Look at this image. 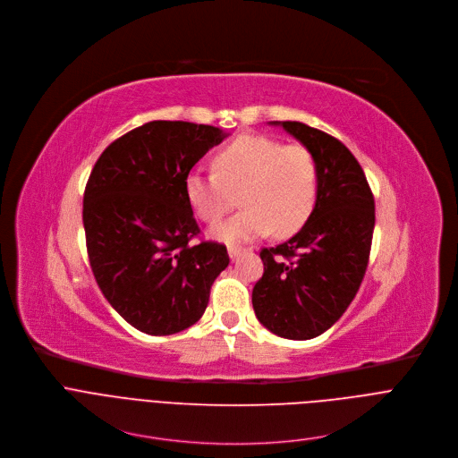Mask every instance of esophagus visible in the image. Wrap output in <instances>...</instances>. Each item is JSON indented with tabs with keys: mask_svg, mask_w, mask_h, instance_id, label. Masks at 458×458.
I'll list each match as a JSON object with an SVG mask.
<instances>
[{
	"mask_svg": "<svg viewBox=\"0 0 458 458\" xmlns=\"http://www.w3.org/2000/svg\"><path fill=\"white\" fill-rule=\"evenodd\" d=\"M242 252H243V250H242L240 247H229V256H231V259H233V261H234V259H238Z\"/></svg>",
	"mask_w": 458,
	"mask_h": 458,
	"instance_id": "obj_1",
	"label": "esophagus"
}]
</instances>
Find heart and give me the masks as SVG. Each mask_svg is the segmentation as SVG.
<instances>
[{
  "mask_svg": "<svg viewBox=\"0 0 458 458\" xmlns=\"http://www.w3.org/2000/svg\"><path fill=\"white\" fill-rule=\"evenodd\" d=\"M215 173L191 171L186 176V199L204 222L220 220L234 204L243 208L209 234L236 245L267 236H291L309 220L318 197V165L312 153L284 146L263 135H240L213 158Z\"/></svg>",
  "mask_w": 458,
  "mask_h": 458,
  "instance_id": "obj_1",
  "label": "heart"
}]
</instances>
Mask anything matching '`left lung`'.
<instances>
[{
	"label": "left lung",
	"mask_w": 458,
	"mask_h": 458,
	"mask_svg": "<svg viewBox=\"0 0 458 458\" xmlns=\"http://www.w3.org/2000/svg\"><path fill=\"white\" fill-rule=\"evenodd\" d=\"M301 142L318 165L316 206L285 243L263 249L252 289L258 321L285 339L327 332L348 309L367 272L376 204L362 167L328 133L296 121H272Z\"/></svg>",
	"instance_id": "1"
}]
</instances>
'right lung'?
I'll return each instance as SVG.
<instances>
[{
	"mask_svg": "<svg viewBox=\"0 0 458 458\" xmlns=\"http://www.w3.org/2000/svg\"><path fill=\"white\" fill-rule=\"evenodd\" d=\"M229 133L186 121H151L112 142L82 200L86 249L108 303L137 330L169 335L195 325L229 265L225 245L200 233L186 176Z\"/></svg>",
	"mask_w": 458,
	"mask_h": 458,
	"instance_id": "right-lung-1",
	"label": "right lung"
}]
</instances>
